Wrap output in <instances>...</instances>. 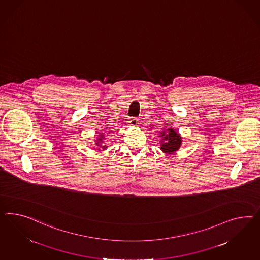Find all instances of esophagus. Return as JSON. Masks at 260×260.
Returning a JSON list of instances; mask_svg holds the SVG:
<instances>
[{
    "label": "esophagus",
    "mask_w": 260,
    "mask_h": 260,
    "mask_svg": "<svg viewBox=\"0 0 260 260\" xmlns=\"http://www.w3.org/2000/svg\"><path fill=\"white\" fill-rule=\"evenodd\" d=\"M129 123H131L132 126H136L138 125V119L135 118V117H133L132 119L129 120Z\"/></svg>",
    "instance_id": "esophagus-1"
}]
</instances>
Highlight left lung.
I'll return each instance as SVG.
<instances>
[{"label":"left lung","instance_id":"obj_1","mask_svg":"<svg viewBox=\"0 0 260 260\" xmlns=\"http://www.w3.org/2000/svg\"><path fill=\"white\" fill-rule=\"evenodd\" d=\"M160 137L161 138V149L164 153L171 154L175 152L180 148L183 142L180 134L171 127L161 132Z\"/></svg>","mask_w":260,"mask_h":260}]
</instances>
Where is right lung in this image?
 Segmentation results:
<instances>
[{
	"label": "right lung",
	"mask_w": 260,
	"mask_h": 260,
	"mask_svg": "<svg viewBox=\"0 0 260 260\" xmlns=\"http://www.w3.org/2000/svg\"><path fill=\"white\" fill-rule=\"evenodd\" d=\"M103 140H104V136L102 135V134H101V135H99V138L98 139V141H96V143H95V145L98 146V148H99V147H102V149H106L107 148V147L106 146H101V144L103 143Z\"/></svg>",
	"instance_id": "add662e5"
}]
</instances>
